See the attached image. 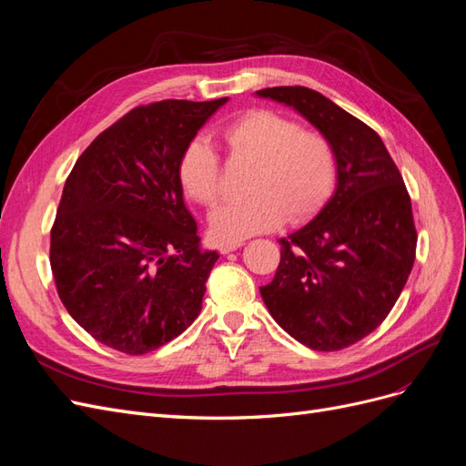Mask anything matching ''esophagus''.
<instances>
[{"label":"esophagus","instance_id":"34e87169","mask_svg":"<svg viewBox=\"0 0 466 466\" xmlns=\"http://www.w3.org/2000/svg\"><path fill=\"white\" fill-rule=\"evenodd\" d=\"M243 247V241H228V243H221L219 245V252L221 255H228V252H233L237 248Z\"/></svg>","mask_w":466,"mask_h":466}]
</instances>
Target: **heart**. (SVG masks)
<instances>
[{
	"instance_id": "heart-1",
	"label": "heart",
	"mask_w": 466,
	"mask_h": 466,
	"mask_svg": "<svg viewBox=\"0 0 466 466\" xmlns=\"http://www.w3.org/2000/svg\"><path fill=\"white\" fill-rule=\"evenodd\" d=\"M221 137L238 159L255 163L250 196L223 204L209 216L218 241H243L270 231L288 218H307L324 202L336 182V151L319 132L274 110H248L225 124ZM178 180L190 200L211 208L221 196V163L206 137L188 142L178 161Z\"/></svg>"
}]
</instances>
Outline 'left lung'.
Masks as SVG:
<instances>
[{"instance_id":"8db88e82","label":"left lung","mask_w":466,"mask_h":466,"mask_svg":"<svg viewBox=\"0 0 466 466\" xmlns=\"http://www.w3.org/2000/svg\"><path fill=\"white\" fill-rule=\"evenodd\" d=\"M329 139L336 185L301 229L279 238V266L260 295L272 319L311 350H342L373 332L397 303L414 266L410 196L380 137L307 87H268Z\"/></svg>"}]
</instances>
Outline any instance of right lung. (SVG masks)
Listing matches in <instances>:
<instances>
[{"label": "right lung", "mask_w": 466, "mask_h": 466, "mask_svg": "<svg viewBox=\"0 0 466 466\" xmlns=\"http://www.w3.org/2000/svg\"><path fill=\"white\" fill-rule=\"evenodd\" d=\"M228 101L137 106L96 136L69 173L50 266L67 313L101 344L147 354L200 315L219 255L200 245L178 161Z\"/></svg>", "instance_id": "add662e5"}]
</instances>
